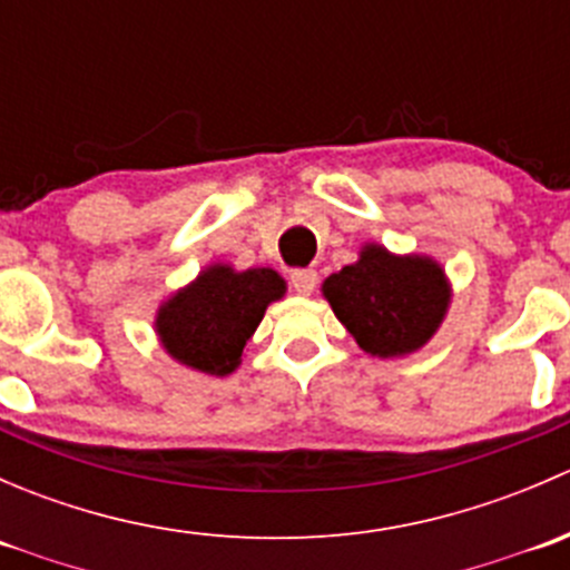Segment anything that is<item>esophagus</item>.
<instances>
[{"mask_svg":"<svg viewBox=\"0 0 570 570\" xmlns=\"http://www.w3.org/2000/svg\"><path fill=\"white\" fill-rule=\"evenodd\" d=\"M292 286H295L297 295H312L314 286H317V269H295L292 273Z\"/></svg>","mask_w":570,"mask_h":570,"instance_id":"esophagus-1","label":"esophagus"}]
</instances>
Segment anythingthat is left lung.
<instances>
[{
    "label": "left lung",
    "mask_w": 570,
    "mask_h": 570,
    "mask_svg": "<svg viewBox=\"0 0 570 570\" xmlns=\"http://www.w3.org/2000/svg\"><path fill=\"white\" fill-rule=\"evenodd\" d=\"M322 297L372 358L419 353L444 325L452 284L428 253H394L364 243L358 258L322 281Z\"/></svg>",
    "instance_id": "left-lung-1"
}]
</instances>
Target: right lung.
<instances>
[{
    "label": "right lung",
    "mask_w": 570,
    "mask_h": 570,
    "mask_svg": "<svg viewBox=\"0 0 570 570\" xmlns=\"http://www.w3.org/2000/svg\"><path fill=\"white\" fill-rule=\"evenodd\" d=\"M284 295L286 281L273 267L237 269L212 262L159 303L154 333L176 364L226 377L243 364L269 303Z\"/></svg>",
    "instance_id": "obj_1"
}]
</instances>
